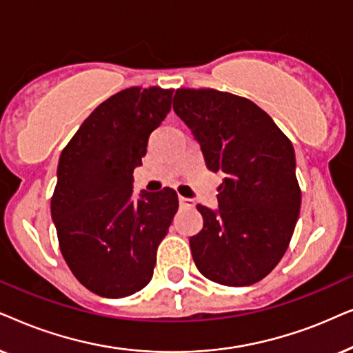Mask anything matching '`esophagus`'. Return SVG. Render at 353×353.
Returning <instances> with one entry per match:
<instances>
[{
	"label": "esophagus",
	"instance_id": "1",
	"mask_svg": "<svg viewBox=\"0 0 353 353\" xmlns=\"http://www.w3.org/2000/svg\"><path fill=\"white\" fill-rule=\"evenodd\" d=\"M179 205L182 208H194L195 201L192 199H185V196H179Z\"/></svg>",
	"mask_w": 353,
	"mask_h": 353
}]
</instances>
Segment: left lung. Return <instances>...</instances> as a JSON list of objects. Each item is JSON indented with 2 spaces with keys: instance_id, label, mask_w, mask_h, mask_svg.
<instances>
[{
  "instance_id": "left-lung-1",
  "label": "left lung",
  "mask_w": 353,
  "mask_h": 353,
  "mask_svg": "<svg viewBox=\"0 0 353 353\" xmlns=\"http://www.w3.org/2000/svg\"><path fill=\"white\" fill-rule=\"evenodd\" d=\"M172 108L210 171L224 174L218 208L196 206L203 229L190 237L195 265L213 283L255 284L283 258L299 219L292 143L261 108L232 93L179 88Z\"/></svg>"
}]
</instances>
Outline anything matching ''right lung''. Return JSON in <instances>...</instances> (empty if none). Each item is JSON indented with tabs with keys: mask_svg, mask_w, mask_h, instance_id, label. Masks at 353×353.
<instances>
[{
	"mask_svg": "<svg viewBox=\"0 0 353 353\" xmlns=\"http://www.w3.org/2000/svg\"><path fill=\"white\" fill-rule=\"evenodd\" d=\"M172 92L116 93L82 122L59 157L51 218L61 253L79 283L100 297H128L152 281L157 248L179 206L169 187L132 190L134 169L171 111Z\"/></svg>",
	"mask_w": 353,
	"mask_h": 353,
	"instance_id": "1",
	"label": "right lung"
}]
</instances>
